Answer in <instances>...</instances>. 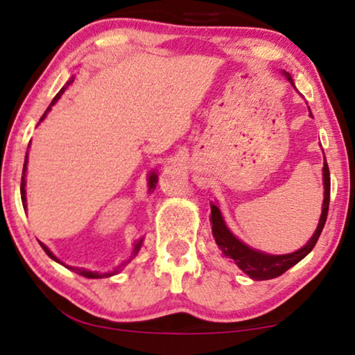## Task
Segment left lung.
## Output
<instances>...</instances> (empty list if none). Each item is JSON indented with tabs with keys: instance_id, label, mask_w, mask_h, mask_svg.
I'll list each match as a JSON object with an SVG mask.
<instances>
[{
	"instance_id": "1",
	"label": "left lung",
	"mask_w": 355,
	"mask_h": 355,
	"mask_svg": "<svg viewBox=\"0 0 355 355\" xmlns=\"http://www.w3.org/2000/svg\"><path fill=\"white\" fill-rule=\"evenodd\" d=\"M285 76L288 78V81L293 85V80L290 78L288 73H284ZM323 181H324V199H323V211H321L320 223L316 227V232L313 233L310 241L306 243L302 250L295 252H290V254H282V256H274V254H266V252H261L257 250H252L248 245L234 236V234L230 232L227 225H225V220L222 217V211L215 204L210 205L211 209V233H214L215 241L222 252L230 259L236 262V266L243 272L250 275L251 279L254 280H269L274 277H279L282 275L285 270H288L292 266H295L297 262H300L303 257H305L308 252H310L313 248H315L316 241H318L321 232H323V227L326 223V217H328V209H329V191H331V179H329V168L328 163L323 164Z\"/></svg>"
}]
</instances>
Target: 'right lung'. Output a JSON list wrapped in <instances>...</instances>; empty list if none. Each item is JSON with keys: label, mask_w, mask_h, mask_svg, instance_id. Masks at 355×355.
I'll list each match as a JSON object with an SVG mask.
<instances>
[{"label": "right lung", "mask_w": 355, "mask_h": 355, "mask_svg": "<svg viewBox=\"0 0 355 355\" xmlns=\"http://www.w3.org/2000/svg\"><path fill=\"white\" fill-rule=\"evenodd\" d=\"M73 83V78H70V81H67V85L62 87V89L58 91V94L55 96V98L52 99V103H50V105L47 107V110H45V114L42 117H40V121H44L45 119V116H47V112L50 109H52V105L57 103V101L60 99V96H62L63 93H65V89L68 86H70ZM26 169H27V155H26V161H24V168H22V178H21V199H22V205L26 207ZM156 182H158V176H156V173H151L150 174V178H148V186H150V191L151 189H155L156 187ZM141 243H144V239H138V241L135 243V246H133V252H132V256H130V259H133V256H137V252L140 251V248H141ZM40 246H42V250L47 252V256L49 257H52L53 261H57V262H60L57 257L53 256V252L49 250L47 246L44 245V243H40ZM130 259L128 261H123L121 266H119V268H116L114 270H110V272H105V274H98V272H93V270H86V269H78V268H68V269H73L75 270L76 274H80V275H83V277H87V279H101V277H110V275H114V274H117L119 270L122 269V266L123 264H127V262H130ZM60 264H63V262H60ZM65 266V264H63Z\"/></svg>", "instance_id": "right-lung-1"}]
</instances>
